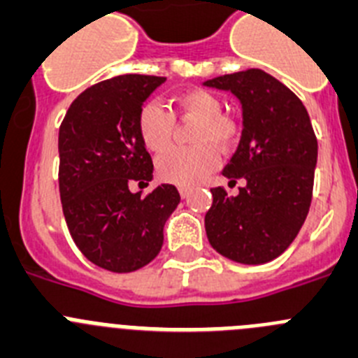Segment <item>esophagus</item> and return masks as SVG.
<instances>
[{
    "label": "esophagus",
    "mask_w": 358,
    "mask_h": 358,
    "mask_svg": "<svg viewBox=\"0 0 358 358\" xmlns=\"http://www.w3.org/2000/svg\"><path fill=\"white\" fill-rule=\"evenodd\" d=\"M180 191V196H182V198H187V196L191 194V187H185V185H182L178 189Z\"/></svg>",
    "instance_id": "34e87169"
}]
</instances>
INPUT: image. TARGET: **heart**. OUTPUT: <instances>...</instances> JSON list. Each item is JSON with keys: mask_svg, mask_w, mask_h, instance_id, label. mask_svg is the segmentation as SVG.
Wrapping results in <instances>:
<instances>
[{"mask_svg": "<svg viewBox=\"0 0 358 358\" xmlns=\"http://www.w3.org/2000/svg\"><path fill=\"white\" fill-rule=\"evenodd\" d=\"M176 108L185 117L198 119L191 148H171L157 160V173L176 185H194L219 166V151L234 148L239 137L235 121L223 112V103L205 89H191L175 98ZM137 131L150 151H164L173 141L175 119L159 101H148L137 115Z\"/></svg>", "mask_w": 358, "mask_h": 358, "instance_id": "1", "label": "heart"}]
</instances>
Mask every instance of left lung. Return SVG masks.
Returning <instances> with one entry per match:
<instances>
[{
    "mask_svg": "<svg viewBox=\"0 0 358 358\" xmlns=\"http://www.w3.org/2000/svg\"><path fill=\"white\" fill-rule=\"evenodd\" d=\"M243 105V137L223 175L246 185L230 196L214 187L205 215L208 243L239 264L280 257L303 227L312 201L317 139L301 99L275 76L248 69L207 80Z\"/></svg>",
    "mask_w": 358,
    "mask_h": 358,
    "instance_id": "left-lung-1",
    "label": "left lung"
}]
</instances>
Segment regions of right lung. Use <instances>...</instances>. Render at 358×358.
Returning a JSON list of instances; mask_svg holds the SVG:
<instances>
[{"label": "right lung", "instance_id": "1", "mask_svg": "<svg viewBox=\"0 0 358 358\" xmlns=\"http://www.w3.org/2000/svg\"><path fill=\"white\" fill-rule=\"evenodd\" d=\"M164 76L123 75L89 87L59 131V187L69 234L87 259L112 273L137 271L159 255L164 224L178 207L171 183L131 192L150 182L153 162L137 131L143 103Z\"/></svg>", "mask_w": 358, "mask_h": 358}]
</instances>
